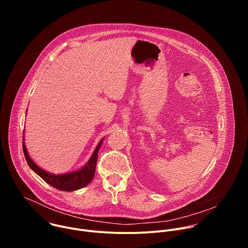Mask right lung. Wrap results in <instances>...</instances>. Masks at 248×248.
I'll list each match as a JSON object with an SVG mask.
<instances>
[{"label":"right lung","instance_id":"1","mask_svg":"<svg viewBox=\"0 0 248 248\" xmlns=\"http://www.w3.org/2000/svg\"><path fill=\"white\" fill-rule=\"evenodd\" d=\"M103 140H104V138H102L99 141L97 146L95 147V150L93 151L91 157L89 158V160L87 161V163L85 165H83L81 168H79L76 170H72V171L61 173V174H55V173H52V172H49V171L43 170L31 159V157L29 156V154L27 152L25 142H24V131H23L22 148H23L24 157H25L26 162H27L28 166L30 167V169L35 173H37L40 178H42L48 185H50L51 186H53L59 190L75 191V190L85 187L93 180L94 174H95V170H96L98 152L103 143Z\"/></svg>","mask_w":248,"mask_h":248}]
</instances>
